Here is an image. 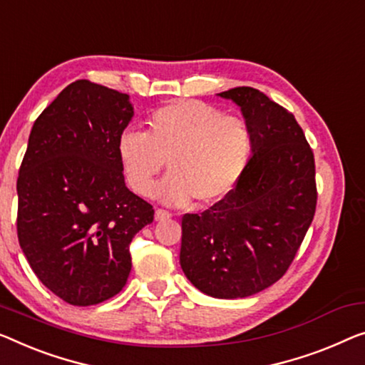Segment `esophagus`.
Wrapping results in <instances>:
<instances>
[{"label":"esophagus","mask_w":365,"mask_h":365,"mask_svg":"<svg viewBox=\"0 0 365 365\" xmlns=\"http://www.w3.org/2000/svg\"><path fill=\"white\" fill-rule=\"evenodd\" d=\"M172 216V213H168L165 210H155V221H162V220H168Z\"/></svg>","instance_id":"esophagus-1"}]
</instances>
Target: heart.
I'll list each match as a JSON object with an SVG mask.
<instances>
[{"label": "heart", "instance_id": "1", "mask_svg": "<svg viewBox=\"0 0 365 365\" xmlns=\"http://www.w3.org/2000/svg\"><path fill=\"white\" fill-rule=\"evenodd\" d=\"M252 130L242 118L222 114L195 100L168 103L150 114L145 133L124 130L118 157L128 185L149 197L167 162L168 175L157 188L167 205L195 198L213 205L230 197L252 155Z\"/></svg>", "mask_w": 365, "mask_h": 365}]
</instances>
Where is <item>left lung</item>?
Here are the masks:
<instances>
[{"mask_svg": "<svg viewBox=\"0 0 365 365\" xmlns=\"http://www.w3.org/2000/svg\"><path fill=\"white\" fill-rule=\"evenodd\" d=\"M217 96L241 108L252 130L249 165L230 197L182 220L180 265L200 292L246 298L282 279L314 210V157L295 116L251 86Z\"/></svg>", "mask_w": 365, "mask_h": 365, "instance_id": "obj_1", "label": "left lung"}]
</instances>
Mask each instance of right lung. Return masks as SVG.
<instances>
[{"label":"right lung","mask_w":365,"mask_h":365,"mask_svg":"<svg viewBox=\"0 0 365 365\" xmlns=\"http://www.w3.org/2000/svg\"><path fill=\"white\" fill-rule=\"evenodd\" d=\"M134 116L129 95L88 80L63 88L31 129L18 177V239L43 285L90 307L123 290L129 244L154 221L124 183L118 139Z\"/></svg>","instance_id":"1"}]
</instances>
